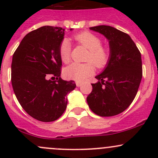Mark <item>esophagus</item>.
<instances>
[{
	"label": "esophagus",
	"mask_w": 158,
	"mask_h": 158,
	"mask_svg": "<svg viewBox=\"0 0 158 158\" xmlns=\"http://www.w3.org/2000/svg\"><path fill=\"white\" fill-rule=\"evenodd\" d=\"M76 86H77V87H79V86H81V85H82V83H81V82H76Z\"/></svg>",
	"instance_id": "esophagus-1"
}]
</instances>
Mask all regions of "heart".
I'll list each match as a JSON object with an SVG mask.
<instances>
[{
    "label": "heart",
    "instance_id": "heart-1",
    "mask_svg": "<svg viewBox=\"0 0 158 158\" xmlns=\"http://www.w3.org/2000/svg\"><path fill=\"white\" fill-rule=\"evenodd\" d=\"M73 38L76 43L88 49L85 59L88 63H72L64 69V76L66 79L82 82L94 73L95 69L92 64L98 69L107 65L110 58V51L107 47L102 45V40L98 36L90 32L84 31L76 33ZM59 52L62 61L65 63H69L71 45L66 39L60 42Z\"/></svg>",
    "mask_w": 158,
    "mask_h": 158
}]
</instances>
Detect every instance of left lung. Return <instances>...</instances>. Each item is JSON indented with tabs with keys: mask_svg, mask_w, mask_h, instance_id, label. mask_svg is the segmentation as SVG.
Returning a JSON list of instances; mask_svg holds the SVG:
<instances>
[{
	"mask_svg": "<svg viewBox=\"0 0 158 158\" xmlns=\"http://www.w3.org/2000/svg\"><path fill=\"white\" fill-rule=\"evenodd\" d=\"M108 39L110 58L106 69L95 76L86 100L90 109L102 117L118 114L128 109L136 96L142 78L139 49L128 34L106 25L89 28Z\"/></svg>",
	"mask_w": 158,
	"mask_h": 158,
	"instance_id": "8db88e82",
	"label": "left lung"
}]
</instances>
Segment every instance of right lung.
Here are the masks:
<instances>
[{
    "label": "right lung",
    "instance_id": "right-lung-1",
    "mask_svg": "<svg viewBox=\"0 0 158 158\" xmlns=\"http://www.w3.org/2000/svg\"><path fill=\"white\" fill-rule=\"evenodd\" d=\"M64 30L51 26L33 30L23 37L13 55L14 94L25 111L40 122L58 119L66 109L67 95L76 86L74 81L60 77L59 47Z\"/></svg>",
    "mask_w": 158,
    "mask_h": 158
}]
</instances>
